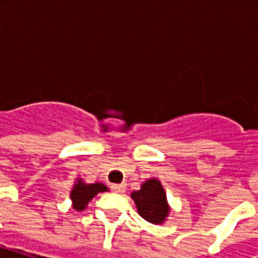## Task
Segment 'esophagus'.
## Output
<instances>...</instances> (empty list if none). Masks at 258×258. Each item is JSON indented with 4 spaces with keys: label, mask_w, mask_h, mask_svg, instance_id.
<instances>
[{
    "label": "esophagus",
    "mask_w": 258,
    "mask_h": 258,
    "mask_svg": "<svg viewBox=\"0 0 258 258\" xmlns=\"http://www.w3.org/2000/svg\"><path fill=\"white\" fill-rule=\"evenodd\" d=\"M112 190L115 192H124L125 191V183H120V184H112L111 186Z\"/></svg>",
    "instance_id": "esophagus-1"
}]
</instances>
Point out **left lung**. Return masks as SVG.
<instances>
[{
    "label": "left lung",
    "mask_w": 258,
    "mask_h": 258,
    "mask_svg": "<svg viewBox=\"0 0 258 258\" xmlns=\"http://www.w3.org/2000/svg\"><path fill=\"white\" fill-rule=\"evenodd\" d=\"M131 198L137 205L138 213L147 222L161 225L170 213L165 188L157 178H150L141 186V190L131 192Z\"/></svg>",
    "instance_id": "obj_1"
}]
</instances>
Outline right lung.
<instances>
[{"label": "right lung", "mask_w": 258, "mask_h": 258, "mask_svg": "<svg viewBox=\"0 0 258 258\" xmlns=\"http://www.w3.org/2000/svg\"><path fill=\"white\" fill-rule=\"evenodd\" d=\"M108 191V187L104 183L96 182V183H86L83 179H76V183L71 190V200H72V206L75 210L82 212L87 208V205L93 197L99 192Z\"/></svg>", "instance_id": "obj_1"}]
</instances>
